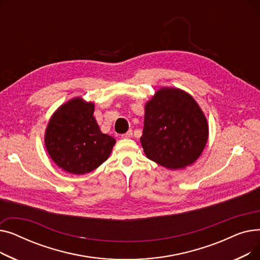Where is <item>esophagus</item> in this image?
Here are the masks:
<instances>
[{"label": "esophagus", "mask_w": 260, "mask_h": 260, "mask_svg": "<svg viewBox=\"0 0 260 260\" xmlns=\"http://www.w3.org/2000/svg\"><path fill=\"white\" fill-rule=\"evenodd\" d=\"M132 136H133V131L129 129L127 133L123 134V135L121 136V137H122L123 139H129V138H132Z\"/></svg>", "instance_id": "1"}]
</instances>
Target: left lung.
Listing matches in <instances>:
<instances>
[{
    "mask_svg": "<svg viewBox=\"0 0 260 260\" xmlns=\"http://www.w3.org/2000/svg\"><path fill=\"white\" fill-rule=\"evenodd\" d=\"M206 117L192 95L177 88H161L145 105L140 138L148 159L177 170L192 165L207 144Z\"/></svg>",
    "mask_w": 260,
    "mask_h": 260,
    "instance_id": "left-lung-1",
    "label": "left lung"
}]
</instances>
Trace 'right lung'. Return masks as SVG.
<instances>
[{
    "label": "right lung",
    "instance_id": "right-lung-1",
    "mask_svg": "<svg viewBox=\"0 0 260 260\" xmlns=\"http://www.w3.org/2000/svg\"><path fill=\"white\" fill-rule=\"evenodd\" d=\"M93 104L80 98L62 105L51 117L45 134L46 149L56 165L75 175L100 167L116 140L102 134L93 117Z\"/></svg>",
    "mask_w": 260,
    "mask_h": 260
}]
</instances>
